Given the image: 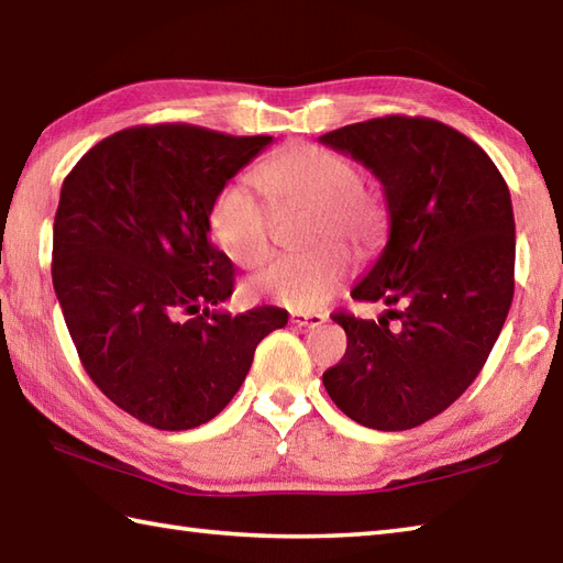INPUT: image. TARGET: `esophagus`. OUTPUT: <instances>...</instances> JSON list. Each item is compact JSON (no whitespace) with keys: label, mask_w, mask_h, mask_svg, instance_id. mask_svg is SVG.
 <instances>
[{"label":"esophagus","mask_w":563,"mask_h":563,"mask_svg":"<svg viewBox=\"0 0 563 563\" xmlns=\"http://www.w3.org/2000/svg\"><path fill=\"white\" fill-rule=\"evenodd\" d=\"M290 322H292L295 327H300V329H314V327L327 322V314H319V312H310V314L295 312V314L290 317Z\"/></svg>","instance_id":"34e87169"}]
</instances>
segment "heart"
<instances>
[{
	"label": "heart",
	"instance_id": "b5f03b06",
	"mask_svg": "<svg viewBox=\"0 0 563 563\" xmlns=\"http://www.w3.org/2000/svg\"><path fill=\"white\" fill-rule=\"evenodd\" d=\"M256 183L275 212H312L310 241L314 246L344 241L351 249L366 251L383 236V209L363 192L361 170L341 153L314 143H297L263 163ZM209 227L217 244L239 266L253 268L268 258L273 212L241 185H229L217 195ZM346 275V253L322 246L305 256L273 261L249 283V290L253 297L295 312H317L341 288Z\"/></svg>",
	"mask_w": 563,
	"mask_h": 563
}]
</instances>
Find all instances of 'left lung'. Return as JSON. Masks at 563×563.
Segmentation results:
<instances>
[{"mask_svg":"<svg viewBox=\"0 0 563 563\" xmlns=\"http://www.w3.org/2000/svg\"><path fill=\"white\" fill-rule=\"evenodd\" d=\"M319 141L366 165L388 205V241L351 297L402 305L378 322L332 317L349 344L324 388L354 422L402 432L444 412L500 336L515 292L510 190L478 143L434 119H368Z\"/></svg>","mask_w":563,"mask_h":563,"instance_id":"8db88e82","label":"left lung"}]
</instances>
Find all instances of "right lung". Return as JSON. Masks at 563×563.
Here are the masks:
<instances>
[{
	"label": "right lung",
	"instance_id": "add662e5",
	"mask_svg": "<svg viewBox=\"0 0 563 563\" xmlns=\"http://www.w3.org/2000/svg\"><path fill=\"white\" fill-rule=\"evenodd\" d=\"M271 141L134 126L87 151L60 187L51 273L65 324L87 376L143 424L180 432L212 420L261 339L288 324L280 307L209 310L234 290L209 212Z\"/></svg>",
	"mask_w": 563,
	"mask_h": 563
}]
</instances>
